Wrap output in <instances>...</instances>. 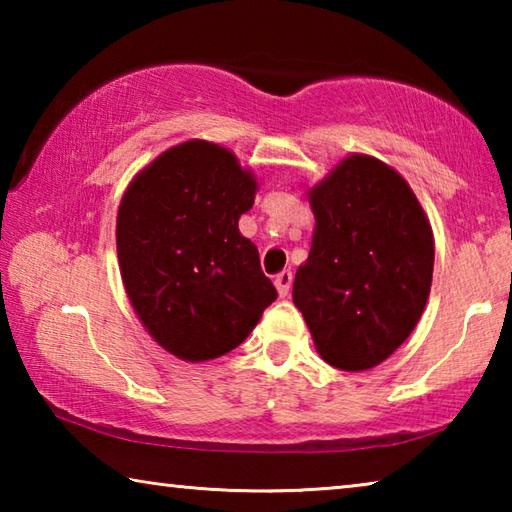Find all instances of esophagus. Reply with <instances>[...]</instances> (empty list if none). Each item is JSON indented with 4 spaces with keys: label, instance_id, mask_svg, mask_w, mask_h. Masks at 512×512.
<instances>
[{
    "label": "esophagus",
    "instance_id": "obj_1",
    "mask_svg": "<svg viewBox=\"0 0 512 512\" xmlns=\"http://www.w3.org/2000/svg\"><path fill=\"white\" fill-rule=\"evenodd\" d=\"M291 282H293V273L291 271H282L275 275V289L280 293V298H287L291 291Z\"/></svg>",
    "mask_w": 512,
    "mask_h": 512
}]
</instances>
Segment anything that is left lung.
Masks as SVG:
<instances>
[{
	"label": "left lung",
	"mask_w": 512,
	"mask_h": 512,
	"mask_svg": "<svg viewBox=\"0 0 512 512\" xmlns=\"http://www.w3.org/2000/svg\"><path fill=\"white\" fill-rule=\"evenodd\" d=\"M316 228L293 282L320 357L359 372L409 339L433 275V232L409 183L386 162L352 153L307 189Z\"/></svg>",
	"instance_id": "left-lung-1"
}]
</instances>
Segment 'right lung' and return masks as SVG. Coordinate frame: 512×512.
I'll list each match as a JSON object with an SVG mask.
<instances>
[{
    "label": "right lung",
    "instance_id": "add662e5",
    "mask_svg": "<svg viewBox=\"0 0 512 512\" xmlns=\"http://www.w3.org/2000/svg\"><path fill=\"white\" fill-rule=\"evenodd\" d=\"M255 192V173L235 153L189 140L146 164L121 196V280L146 332L173 357L228 354L277 298L257 246L239 232Z\"/></svg>",
    "mask_w": 512,
    "mask_h": 512
}]
</instances>
